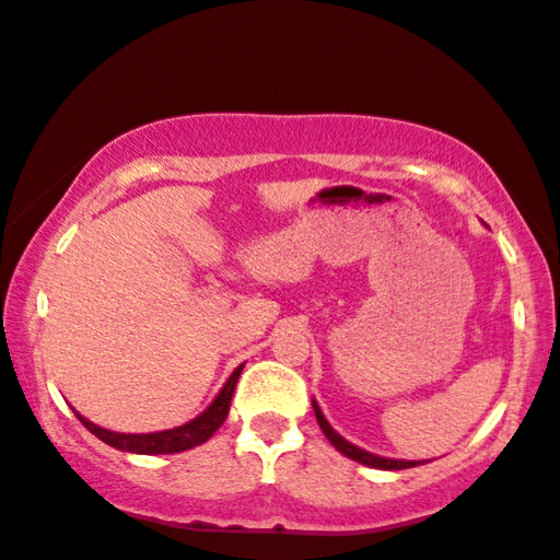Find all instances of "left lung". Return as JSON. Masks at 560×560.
Instances as JSON below:
<instances>
[{"mask_svg":"<svg viewBox=\"0 0 560 560\" xmlns=\"http://www.w3.org/2000/svg\"><path fill=\"white\" fill-rule=\"evenodd\" d=\"M312 405H314V415H316V419H318V427H320L323 433H326V439H328L342 455L357 459V463H362V465H366V467H376V469H407V467L424 465V463H417V459H390V457H381V455H374V453H366V451H362V448H357L354 443L345 441V439L340 436V433L328 424V419L323 417V412H320V407L316 405V400H314Z\"/></svg>","mask_w":560,"mask_h":560,"instance_id":"obj_1","label":"left lung"}]
</instances>
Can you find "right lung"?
Segmentation results:
<instances>
[{"mask_svg": "<svg viewBox=\"0 0 560 560\" xmlns=\"http://www.w3.org/2000/svg\"><path fill=\"white\" fill-rule=\"evenodd\" d=\"M242 369H244V364H240L237 369L232 371V376L228 378L225 385H222V390L218 393L215 400L210 402L206 412H201L196 419H191L189 424L177 427V429L155 431V433H117V431H107L103 427L93 424V421L81 417L79 412H73V415L79 417L81 424L89 429L93 436H97L103 443L112 445V448H117V451L141 453V455L182 453V451H189V448H196V445L206 443L222 427V421L228 419L230 402H232L234 388H237Z\"/></svg>", "mask_w": 560, "mask_h": 560, "instance_id": "obj_1", "label": "right lung"}]
</instances>
